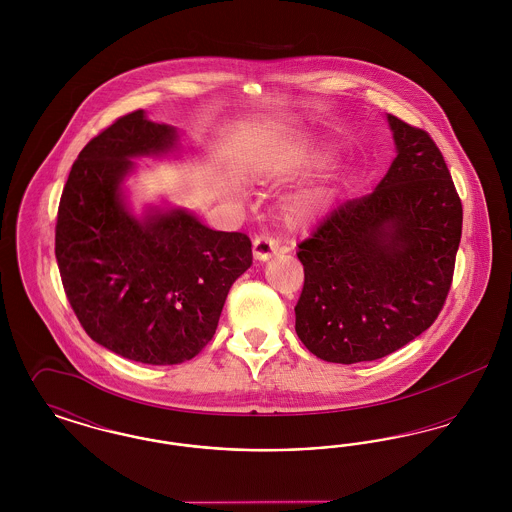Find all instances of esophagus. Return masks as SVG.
I'll use <instances>...</instances> for the list:
<instances>
[{"instance_id":"1","label":"esophagus","mask_w":512,"mask_h":512,"mask_svg":"<svg viewBox=\"0 0 512 512\" xmlns=\"http://www.w3.org/2000/svg\"><path fill=\"white\" fill-rule=\"evenodd\" d=\"M278 249H280L278 242L274 238H270V236H257L253 240V255L259 261H268L272 255L278 253Z\"/></svg>"}]
</instances>
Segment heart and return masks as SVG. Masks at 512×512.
Masks as SVG:
<instances>
[{"label":"heart","mask_w":512,"mask_h":512,"mask_svg":"<svg viewBox=\"0 0 512 512\" xmlns=\"http://www.w3.org/2000/svg\"><path fill=\"white\" fill-rule=\"evenodd\" d=\"M322 201H324V195L315 194L309 195V197H305V199H301L297 203H293L292 207H290V219H305L307 215L317 211L318 207L322 205Z\"/></svg>","instance_id":"1"}]
</instances>
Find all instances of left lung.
<instances>
[{"label": "left lung", "mask_w": 512, "mask_h": 512, "mask_svg": "<svg viewBox=\"0 0 512 512\" xmlns=\"http://www.w3.org/2000/svg\"><path fill=\"white\" fill-rule=\"evenodd\" d=\"M397 157L374 192L347 199L297 245L295 332L328 363L376 361L438 318L453 284L463 203L432 136L388 115Z\"/></svg>", "instance_id": "8db88e82"}]
</instances>
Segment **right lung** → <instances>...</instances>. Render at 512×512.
Here are the masks:
<instances>
[{
  "mask_svg": "<svg viewBox=\"0 0 512 512\" xmlns=\"http://www.w3.org/2000/svg\"><path fill=\"white\" fill-rule=\"evenodd\" d=\"M169 124L132 111L94 136L69 172L55 257L74 315L109 351L144 365H180L213 340L230 286L251 267L242 232L203 226L184 209L128 215L121 182L130 157L165 153Z\"/></svg>",
  "mask_w": 512,
  "mask_h": 512,
  "instance_id": "1",
  "label": "right lung"
}]
</instances>
